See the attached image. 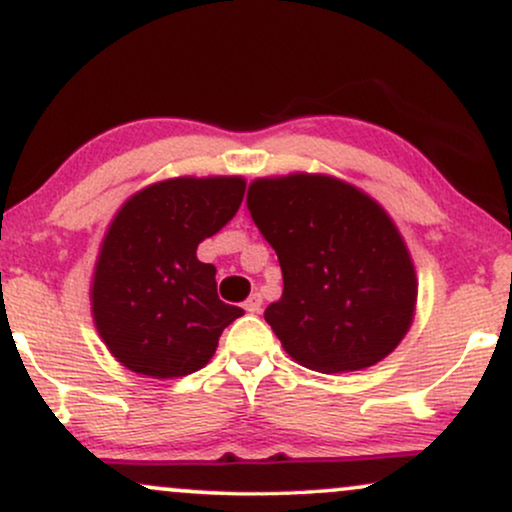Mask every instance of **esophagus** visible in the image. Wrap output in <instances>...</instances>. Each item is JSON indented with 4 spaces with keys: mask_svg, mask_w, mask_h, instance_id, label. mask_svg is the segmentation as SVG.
<instances>
[{
    "mask_svg": "<svg viewBox=\"0 0 512 512\" xmlns=\"http://www.w3.org/2000/svg\"><path fill=\"white\" fill-rule=\"evenodd\" d=\"M243 308L248 310V313H252V315L260 313V310H262V296H260V293H252L248 301H245Z\"/></svg>",
    "mask_w": 512,
    "mask_h": 512,
    "instance_id": "esophagus-1",
    "label": "esophagus"
}]
</instances>
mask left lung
Wrapping results in <instances>:
<instances>
[{"label":"left lung","mask_w":512,"mask_h":512,"mask_svg":"<svg viewBox=\"0 0 512 512\" xmlns=\"http://www.w3.org/2000/svg\"><path fill=\"white\" fill-rule=\"evenodd\" d=\"M248 209L284 276L264 320L293 361L344 373L383 361L402 342L416 274L378 202L337 178L296 173L252 182Z\"/></svg>","instance_id":"left-lung-1"}]
</instances>
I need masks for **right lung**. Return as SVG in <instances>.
Segmentation results:
<instances>
[{
    "label": "right lung",
    "mask_w": 512,
    "mask_h": 512,
    "mask_svg": "<svg viewBox=\"0 0 512 512\" xmlns=\"http://www.w3.org/2000/svg\"><path fill=\"white\" fill-rule=\"evenodd\" d=\"M243 178H175L137 192L105 233L91 286L93 320L122 366L180 378L207 366L221 332L245 313L216 293L197 245L236 216Z\"/></svg>",
    "instance_id": "obj_1"
}]
</instances>
